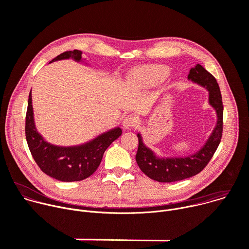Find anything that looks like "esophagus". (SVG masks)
Here are the masks:
<instances>
[{
  "label": "esophagus",
  "instance_id": "34e87169",
  "mask_svg": "<svg viewBox=\"0 0 249 249\" xmlns=\"http://www.w3.org/2000/svg\"><path fill=\"white\" fill-rule=\"evenodd\" d=\"M136 119L134 116L132 115H128L126 116L124 119H123V122H122V125H123V128L125 130H130L132 129L133 127L136 126Z\"/></svg>",
  "mask_w": 249,
  "mask_h": 249
}]
</instances>
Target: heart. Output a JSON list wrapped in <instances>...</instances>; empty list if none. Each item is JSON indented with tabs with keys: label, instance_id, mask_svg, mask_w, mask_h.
Here are the masks:
<instances>
[{
	"label": "heart",
	"instance_id": "obj_1",
	"mask_svg": "<svg viewBox=\"0 0 249 249\" xmlns=\"http://www.w3.org/2000/svg\"><path fill=\"white\" fill-rule=\"evenodd\" d=\"M167 74V69L161 66L142 67L134 71L130 80L135 86L153 87L165 80Z\"/></svg>",
	"mask_w": 249,
	"mask_h": 249
}]
</instances>
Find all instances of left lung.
Masks as SVG:
<instances>
[{
    "mask_svg": "<svg viewBox=\"0 0 249 249\" xmlns=\"http://www.w3.org/2000/svg\"><path fill=\"white\" fill-rule=\"evenodd\" d=\"M187 78L208 90L209 104L216 111L217 123L201 149L185 157H159L144 144L142 135L140 133L137 134L139 147L136 161L142 171L151 179L159 182L179 181L198 174L214 156L221 142L224 106L221 90L216 79L200 64L191 68Z\"/></svg>",
    "mask_w": 249,
    "mask_h": 249,
    "instance_id": "8db88e82",
    "label": "left lung"
}]
</instances>
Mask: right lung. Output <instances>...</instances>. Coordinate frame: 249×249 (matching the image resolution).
<instances>
[{
	"instance_id": "right-lung-1",
	"label": "right lung",
	"mask_w": 249,
	"mask_h": 249,
	"mask_svg": "<svg viewBox=\"0 0 249 249\" xmlns=\"http://www.w3.org/2000/svg\"><path fill=\"white\" fill-rule=\"evenodd\" d=\"M82 54L83 52L80 50L67 51L58 55L50 63L66 59L84 62ZM121 134V128L115 127L98 135L87 143L77 146L63 147L48 143L35 126L31 90L29 92L25 118L27 145L35 162L40 169L57 180L72 182L88 178L97 169L105 150Z\"/></svg>"
}]
</instances>
